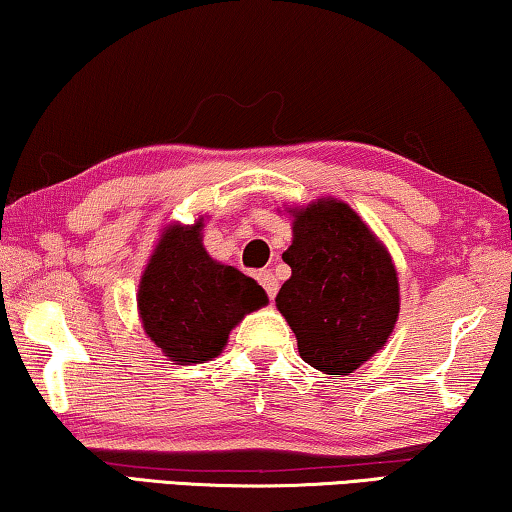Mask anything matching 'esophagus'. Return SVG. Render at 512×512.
Segmentation results:
<instances>
[{
  "label": "esophagus",
  "mask_w": 512,
  "mask_h": 512,
  "mask_svg": "<svg viewBox=\"0 0 512 512\" xmlns=\"http://www.w3.org/2000/svg\"><path fill=\"white\" fill-rule=\"evenodd\" d=\"M256 279H258V284L263 286V291L268 293V298L274 300V295H277V291H279L277 277H274L270 270H261V272H256Z\"/></svg>",
  "instance_id": "obj_1"
}]
</instances>
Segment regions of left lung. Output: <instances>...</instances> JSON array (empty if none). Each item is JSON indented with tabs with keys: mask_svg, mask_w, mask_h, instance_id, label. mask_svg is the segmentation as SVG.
Listing matches in <instances>:
<instances>
[{
	"mask_svg": "<svg viewBox=\"0 0 512 512\" xmlns=\"http://www.w3.org/2000/svg\"><path fill=\"white\" fill-rule=\"evenodd\" d=\"M293 217V244L284 251L291 279L274 302L298 337L302 360L346 376L395 328V265L346 203L318 201Z\"/></svg>",
	"mask_w": 512,
	"mask_h": 512,
	"instance_id": "1",
	"label": "left lung"
}]
</instances>
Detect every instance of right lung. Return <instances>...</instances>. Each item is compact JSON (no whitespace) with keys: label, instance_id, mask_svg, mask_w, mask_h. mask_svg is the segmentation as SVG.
<instances>
[{"label":"right lung","instance_id":"obj_1","mask_svg":"<svg viewBox=\"0 0 512 512\" xmlns=\"http://www.w3.org/2000/svg\"><path fill=\"white\" fill-rule=\"evenodd\" d=\"M201 226L168 228L140 279L143 328L175 362L219 355L244 314L268 302L254 279L207 256Z\"/></svg>","mask_w":512,"mask_h":512}]
</instances>
